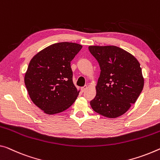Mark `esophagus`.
Returning <instances> with one entry per match:
<instances>
[{
  "label": "esophagus",
  "mask_w": 160,
  "mask_h": 160,
  "mask_svg": "<svg viewBox=\"0 0 160 160\" xmlns=\"http://www.w3.org/2000/svg\"><path fill=\"white\" fill-rule=\"evenodd\" d=\"M87 86H84V87L81 88V91H82V92H85L86 90H87Z\"/></svg>",
  "instance_id": "34e87169"
}]
</instances>
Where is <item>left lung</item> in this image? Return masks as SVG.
<instances>
[{"label": "left lung", "mask_w": 160, "mask_h": 160, "mask_svg": "<svg viewBox=\"0 0 160 160\" xmlns=\"http://www.w3.org/2000/svg\"><path fill=\"white\" fill-rule=\"evenodd\" d=\"M88 50L101 70L91 107L110 119L122 116L143 89L144 80L139 62L128 51L115 46H89Z\"/></svg>", "instance_id": "obj_1"}]
</instances>
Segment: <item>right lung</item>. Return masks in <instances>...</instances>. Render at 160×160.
Here are the masks:
<instances>
[{
  "label": "right lung",
  "instance_id": "right-lung-1",
  "mask_svg": "<svg viewBox=\"0 0 160 160\" xmlns=\"http://www.w3.org/2000/svg\"><path fill=\"white\" fill-rule=\"evenodd\" d=\"M82 48L76 43H56L31 58L24 82L32 102L46 114L65 111L77 99L79 91L73 83L71 61Z\"/></svg>",
  "mask_w": 160,
  "mask_h": 160
}]
</instances>
